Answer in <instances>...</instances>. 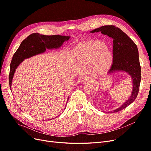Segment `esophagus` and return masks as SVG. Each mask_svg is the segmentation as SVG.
<instances>
[{
    "label": "esophagus",
    "instance_id": "esophagus-1",
    "mask_svg": "<svg viewBox=\"0 0 151 151\" xmlns=\"http://www.w3.org/2000/svg\"><path fill=\"white\" fill-rule=\"evenodd\" d=\"M90 81H91V78H89V77H88V76L83 77V78H82V79H81V83H88V82H90Z\"/></svg>",
    "mask_w": 151,
    "mask_h": 151
}]
</instances>
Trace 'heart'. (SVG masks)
<instances>
[{
	"mask_svg": "<svg viewBox=\"0 0 151 151\" xmlns=\"http://www.w3.org/2000/svg\"><path fill=\"white\" fill-rule=\"evenodd\" d=\"M79 50L88 60H93L95 58L96 70L98 72L105 71L111 64V53L101 42L93 41L84 43L80 45Z\"/></svg>",
	"mask_w": 151,
	"mask_h": 151,
	"instance_id": "heart-1",
	"label": "heart"
}]
</instances>
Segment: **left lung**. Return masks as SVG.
Wrapping results in <instances>:
<instances>
[{
	"label": "left lung",
	"mask_w": 151,
	"mask_h": 151,
	"mask_svg": "<svg viewBox=\"0 0 151 151\" xmlns=\"http://www.w3.org/2000/svg\"><path fill=\"white\" fill-rule=\"evenodd\" d=\"M91 32H101L113 40V63L108 74H110L116 71L125 72L132 78L133 89L130 97L121 106L111 112L120 111L133 103L139 93L141 80V67L137 47L127 35L115 26H103Z\"/></svg>",
	"instance_id": "8db88e82"
}]
</instances>
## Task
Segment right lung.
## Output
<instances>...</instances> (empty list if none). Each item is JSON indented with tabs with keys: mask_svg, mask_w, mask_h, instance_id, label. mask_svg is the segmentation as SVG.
<instances>
[{
	"mask_svg": "<svg viewBox=\"0 0 151 151\" xmlns=\"http://www.w3.org/2000/svg\"><path fill=\"white\" fill-rule=\"evenodd\" d=\"M70 36H48L40 35L37 33L29 35L21 42L20 46L12 57L10 65V72L9 75L10 88L11 89L12 81L16 69L24 59L42 53L46 51V49L60 48L63 42L68 40Z\"/></svg>",
	"mask_w": 151,
	"mask_h": 151,
	"instance_id": "1",
	"label": "right lung"
}]
</instances>
